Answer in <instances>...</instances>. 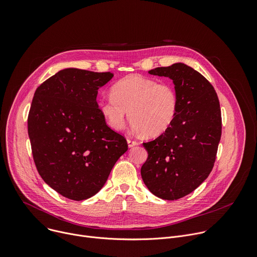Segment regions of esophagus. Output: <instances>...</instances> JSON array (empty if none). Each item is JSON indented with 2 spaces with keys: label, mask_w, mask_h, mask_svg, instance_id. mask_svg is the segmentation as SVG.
Returning <instances> with one entry per match:
<instances>
[{
  "label": "esophagus",
  "mask_w": 257,
  "mask_h": 257,
  "mask_svg": "<svg viewBox=\"0 0 257 257\" xmlns=\"http://www.w3.org/2000/svg\"><path fill=\"white\" fill-rule=\"evenodd\" d=\"M127 142H128V146H129V148H133V146H135V145L138 144V141H136V140H134V139H130V138L127 139Z\"/></svg>",
  "instance_id": "34e87169"
}]
</instances>
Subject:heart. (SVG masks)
Listing matches in <instances>:
<instances>
[{
  "mask_svg": "<svg viewBox=\"0 0 257 257\" xmlns=\"http://www.w3.org/2000/svg\"><path fill=\"white\" fill-rule=\"evenodd\" d=\"M108 127L121 131L129 120L143 135L157 137L167 132L179 112V96L173 83L138 74L128 75L112 87V96L97 101Z\"/></svg>",
  "mask_w": 257,
  "mask_h": 257,
  "instance_id": "obj_1",
  "label": "heart"
}]
</instances>
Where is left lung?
I'll return each mask as SVG.
<instances>
[{
	"instance_id": "obj_1",
	"label": "left lung",
	"mask_w": 257,
	"mask_h": 257,
	"mask_svg": "<svg viewBox=\"0 0 257 257\" xmlns=\"http://www.w3.org/2000/svg\"><path fill=\"white\" fill-rule=\"evenodd\" d=\"M149 73L173 80L179 112L167 132L143 143L149 157L141 167V177L153 194L176 200L194 191L213 168L222 135L221 107L209 81L185 64Z\"/></svg>"
}]
</instances>
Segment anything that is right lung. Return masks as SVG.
<instances>
[{"mask_svg":"<svg viewBox=\"0 0 257 257\" xmlns=\"http://www.w3.org/2000/svg\"><path fill=\"white\" fill-rule=\"evenodd\" d=\"M113 76L68 68L34 92L27 120L33 161L43 180L66 198L96 194L128 150L126 138L106 125L97 107V90Z\"/></svg>","mask_w":257,"mask_h":257,"instance_id":"add662e5","label":"right lung"}]
</instances>
